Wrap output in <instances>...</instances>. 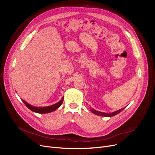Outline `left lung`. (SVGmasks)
<instances>
[{"mask_svg":"<svg viewBox=\"0 0 155 155\" xmlns=\"http://www.w3.org/2000/svg\"><path fill=\"white\" fill-rule=\"evenodd\" d=\"M125 107L124 108H122L119 110H117L115 112H113L112 113H105V112H99V111H97L94 109L91 108V110L92 113H94V114H96L97 116H104V117H112L114 116H116L117 114H118L119 113H120L122 110H123L124 109Z\"/></svg>","mask_w":155,"mask_h":155,"instance_id":"1","label":"left lung"}]
</instances>
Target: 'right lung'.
Segmentation results:
<instances>
[{
  "mask_svg": "<svg viewBox=\"0 0 155 155\" xmlns=\"http://www.w3.org/2000/svg\"><path fill=\"white\" fill-rule=\"evenodd\" d=\"M63 99H64V97H63L61 99L59 102H58L53 105H50V106H46V107H35V106H32V105H31V104H29L26 101H24L22 99H21V100L24 103V104L26 105V107L28 108H29L32 112H35L39 113V114H46V113L51 112L56 110L57 109H58L61 106V105L62 104V103L63 102Z\"/></svg>",
  "mask_w": 155,
  "mask_h": 155,
  "instance_id": "1",
  "label": "right lung"
}]
</instances>
